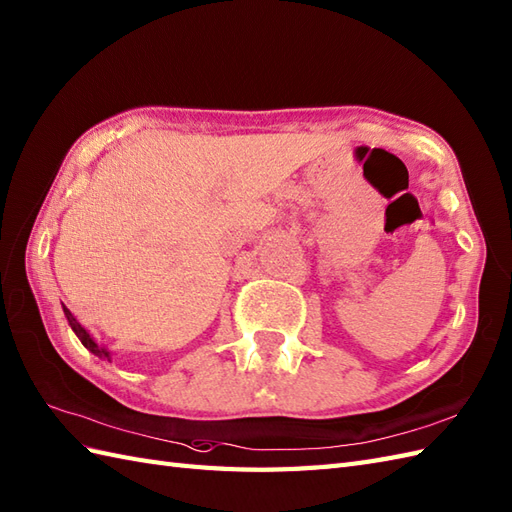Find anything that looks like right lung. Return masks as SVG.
<instances>
[{"label":"right lung","mask_w":512,"mask_h":512,"mask_svg":"<svg viewBox=\"0 0 512 512\" xmlns=\"http://www.w3.org/2000/svg\"><path fill=\"white\" fill-rule=\"evenodd\" d=\"M62 310H65V317H67V321H69L71 330L76 332V336H78V339L82 341V345L86 347V350L93 352V354H95V356H99V358H108V360H110V352L106 350V347H102V345H99V343H95L93 336H91L89 332H86V330L80 326V323H78V319H76V317L71 315V310H69L67 306H62Z\"/></svg>","instance_id":"right-lung-1"}]
</instances>
